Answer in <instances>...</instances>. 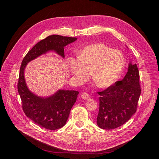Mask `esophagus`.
<instances>
[{
    "instance_id": "esophagus-1",
    "label": "esophagus",
    "mask_w": 159,
    "mask_h": 159,
    "mask_svg": "<svg viewBox=\"0 0 159 159\" xmlns=\"http://www.w3.org/2000/svg\"><path fill=\"white\" fill-rule=\"evenodd\" d=\"M81 98L84 99V100H88V99H90V96L89 94H87V93H83L82 94H81Z\"/></svg>"
}]
</instances>
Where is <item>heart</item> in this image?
Segmentation results:
<instances>
[{"label":"heart","instance_id":"obj_1","mask_svg":"<svg viewBox=\"0 0 159 159\" xmlns=\"http://www.w3.org/2000/svg\"><path fill=\"white\" fill-rule=\"evenodd\" d=\"M124 63L121 52L96 43L84 48L79 58H70L69 65L70 72L79 83L86 81L92 72L96 85L100 88H107L118 80Z\"/></svg>","mask_w":159,"mask_h":159}]
</instances>
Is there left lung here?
<instances>
[{"instance_id": "8db88e82", "label": "left lung", "mask_w": 159, "mask_h": 159, "mask_svg": "<svg viewBox=\"0 0 159 159\" xmlns=\"http://www.w3.org/2000/svg\"><path fill=\"white\" fill-rule=\"evenodd\" d=\"M139 81L137 65L130 62L123 79L98 92L100 97L97 124L99 128L115 129L131 118L137 111L141 94Z\"/></svg>"}]
</instances>
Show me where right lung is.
Masks as SVG:
<instances>
[{"instance_id": "obj_1", "label": "right lung", "mask_w": 159, "mask_h": 159, "mask_svg": "<svg viewBox=\"0 0 159 159\" xmlns=\"http://www.w3.org/2000/svg\"><path fill=\"white\" fill-rule=\"evenodd\" d=\"M77 39V38L57 34L49 36L35 44L21 63L17 90L22 102V109L28 118L47 129H58L66 124L79 92L59 89L48 97L37 96L27 86L25 78V68L30 61L51 51L64 58V47Z\"/></svg>"}]
</instances>
